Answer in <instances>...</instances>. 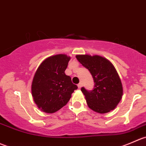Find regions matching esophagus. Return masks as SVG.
I'll use <instances>...</instances> for the list:
<instances>
[{
	"mask_svg": "<svg viewBox=\"0 0 146 146\" xmlns=\"http://www.w3.org/2000/svg\"><path fill=\"white\" fill-rule=\"evenodd\" d=\"M77 86H78V87H79V89H80V88L82 87V84L81 83V82H80V83H79V84H78V85H77Z\"/></svg>",
	"mask_w": 146,
	"mask_h": 146,
	"instance_id": "1",
	"label": "esophagus"
}]
</instances>
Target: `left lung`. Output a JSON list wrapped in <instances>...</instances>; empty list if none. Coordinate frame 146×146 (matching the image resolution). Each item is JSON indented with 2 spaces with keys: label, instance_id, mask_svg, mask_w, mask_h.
Masks as SVG:
<instances>
[{
  "label": "left lung",
  "instance_id": "8db88e82",
  "mask_svg": "<svg viewBox=\"0 0 146 146\" xmlns=\"http://www.w3.org/2000/svg\"><path fill=\"white\" fill-rule=\"evenodd\" d=\"M76 58L90 72L95 83L93 90L81 89L88 106L99 113L113 110L122 98L123 86L112 63L99 55L78 54Z\"/></svg>",
  "mask_w": 146,
  "mask_h": 146
}]
</instances>
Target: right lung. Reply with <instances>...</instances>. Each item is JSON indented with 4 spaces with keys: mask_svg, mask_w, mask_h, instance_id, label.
I'll return each instance as SVG.
<instances>
[{
    "mask_svg": "<svg viewBox=\"0 0 146 146\" xmlns=\"http://www.w3.org/2000/svg\"><path fill=\"white\" fill-rule=\"evenodd\" d=\"M70 57L56 54L40 64L32 82L31 91L35 103L42 111L52 113L69 102L77 86L64 73Z\"/></svg>",
    "mask_w": 146,
    "mask_h": 146,
    "instance_id": "1",
    "label": "right lung"
}]
</instances>
